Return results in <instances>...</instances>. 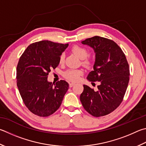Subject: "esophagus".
Returning <instances> with one entry per match:
<instances>
[{
    "mask_svg": "<svg viewBox=\"0 0 146 146\" xmlns=\"http://www.w3.org/2000/svg\"><path fill=\"white\" fill-rule=\"evenodd\" d=\"M75 83H73V82H70L69 85H70V87H72L73 86H75Z\"/></svg>",
    "mask_w": 146,
    "mask_h": 146,
    "instance_id": "34e87169",
    "label": "esophagus"
}]
</instances>
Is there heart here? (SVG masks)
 I'll list each match as a JSON object with an SVG mask.
<instances>
[{
	"instance_id": "b5f03b06",
	"label": "heart",
	"mask_w": 146,
	"mask_h": 146,
	"mask_svg": "<svg viewBox=\"0 0 146 146\" xmlns=\"http://www.w3.org/2000/svg\"><path fill=\"white\" fill-rule=\"evenodd\" d=\"M72 51L73 53L77 55V56L82 59V64L86 66H89L91 64L92 60L89 58H87L88 55V50L84 47L80 46H75L73 47ZM64 55L62 54L60 55L59 62L60 63H62L64 62ZM82 73V71L80 70H73V69H70L65 71L64 73V76L67 78L68 80L72 81V82H76L79 80L80 77V75Z\"/></svg>"
}]
</instances>
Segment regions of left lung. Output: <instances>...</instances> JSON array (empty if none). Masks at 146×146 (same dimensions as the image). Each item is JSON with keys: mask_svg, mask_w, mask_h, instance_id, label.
I'll list each match as a JSON object with an SVG mask.
<instances>
[{"mask_svg": "<svg viewBox=\"0 0 146 146\" xmlns=\"http://www.w3.org/2000/svg\"><path fill=\"white\" fill-rule=\"evenodd\" d=\"M81 43L95 53L93 71L87 80L100 82L95 91L84 85L80 100L87 112L101 117L113 112L123 101L129 82V68L125 55L114 41L100 36L87 38Z\"/></svg>", "mask_w": 146, "mask_h": 146, "instance_id": "left-lung-1", "label": "left lung"}]
</instances>
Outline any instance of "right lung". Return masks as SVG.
<instances>
[{
  "mask_svg": "<svg viewBox=\"0 0 146 146\" xmlns=\"http://www.w3.org/2000/svg\"><path fill=\"white\" fill-rule=\"evenodd\" d=\"M68 44L44 40L29 45L23 53L17 68V82L21 97L32 113L48 117L57 111L69 88L65 80L48 82L52 69L59 64Z\"/></svg>",
  "mask_w": 146,
  "mask_h": 146,
  "instance_id": "add662e5",
  "label": "right lung"
}]
</instances>
